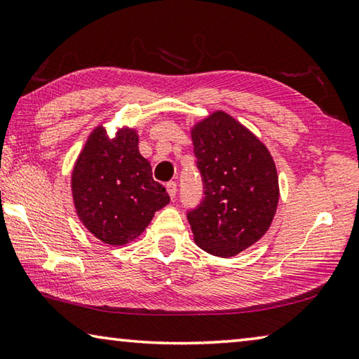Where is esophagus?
<instances>
[{"label": "esophagus", "instance_id": "esophagus-1", "mask_svg": "<svg viewBox=\"0 0 359 359\" xmlns=\"http://www.w3.org/2000/svg\"><path fill=\"white\" fill-rule=\"evenodd\" d=\"M166 190H168V193H169V196H171V198L174 199L175 194H177V184H175L174 180L168 182V184H166Z\"/></svg>", "mask_w": 359, "mask_h": 359}]
</instances>
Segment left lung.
Here are the masks:
<instances>
[{
	"mask_svg": "<svg viewBox=\"0 0 359 359\" xmlns=\"http://www.w3.org/2000/svg\"><path fill=\"white\" fill-rule=\"evenodd\" d=\"M203 199L187 210L194 242L215 257H234L269 229L278 203V179L269 150L224 112L191 131Z\"/></svg>",
	"mask_w": 359,
	"mask_h": 359,
	"instance_id": "left-lung-1",
	"label": "left lung"
}]
</instances>
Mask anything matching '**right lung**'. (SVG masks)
Returning a JSON list of instances; mask_svg holds the SVG:
<instances>
[{
  "label": "right lung",
  "mask_w": 359,
  "mask_h": 359,
  "mask_svg": "<svg viewBox=\"0 0 359 359\" xmlns=\"http://www.w3.org/2000/svg\"><path fill=\"white\" fill-rule=\"evenodd\" d=\"M72 198L81 222L109 245L136 239L169 203L166 188L154 180L150 163L139 154L136 131L123 128L111 139L102 126L77 158Z\"/></svg>",
  "instance_id": "1"
}]
</instances>
